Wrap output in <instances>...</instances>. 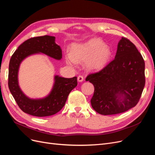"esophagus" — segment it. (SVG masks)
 Instances as JSON below:
<instances>
[{"label":"esophagus","mask_w":155,"mask_h":155,"mask_svg":"<svg viewBox=\"0 0 155 155\" xmlns=\"http://www.w3.org/2000/svg\"><path fill=\"white\" fill-rule=\"evenodd\" d=\"M77 80H78V81L79 82H82L84 81V77L82 76H81V75H80V76H78L77 77Z\"/></svg>","instance_id":"34e87169"}]
</instances>
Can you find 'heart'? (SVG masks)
Returning a JSON list of instances; mask_svg holds the SVG:
<instances>
[{
	"label": "heart",
	"instance_id": "b5f03b06",
	"mask_svg": "<svg viewBox=\"0 0 155 155\" xmlns=\"http://www.w3.org/2000/svg\"><path fill=\"white\" fill-rule=\"evenodd\" d=\"M111 55V49L101 40L93 38L89 41L72 45L70 53L66 54L69 65L85 63L89 71H97L106 66Z\"/></svg>",
	"mask_w": 155,
	"mask_h": 155
}]
</instances>
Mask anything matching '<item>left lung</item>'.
Wrapping results in <instances>:
<instances>
[{"mask_svg":"<svg viewBox=\"0 0 155 155\" xmlns=\"http://www.w3.org/2000/svg\"><path fill=\"white\" fill-rule=\"evenodd\" d=\"M93 84L92 107L103 115L115 114L134 107L145 86V62L136 46L122 38L115 57L101 71L86 79Z\"/></svg>","mask_w":155,"mask_h":155,"instance_id":"obj_1","label":"left lung"}]
</instances>
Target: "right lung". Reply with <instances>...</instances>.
<instances>
[{"label":"right lung","mask_w":155,"mask_h":155,"mask_svg":"<svg viewBox=\"0 0 155 155\" xmlns=\"http://www.w3.org/2000/svg\"><path fill=\"white\" fill-rule=\"evenodd\" d=\"M36 54H44L60 61L62 49L55 43V37L44 35L29 38L24 42L12 56L9 64L8 87L18 107L24 113L35 117L53 115L64 106L69 94L77 86V78L54 75V83L46 97L31 98L25 94L18 84V71L24 59Z\"/></svg>","instance_id":"1"}]
</instances>
